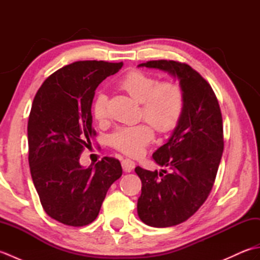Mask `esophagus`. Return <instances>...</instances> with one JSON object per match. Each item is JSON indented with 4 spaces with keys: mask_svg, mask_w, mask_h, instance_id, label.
I'll return each instance as SVG.
<instances>
[{
    "mask_svg": "<svg viewBox=\"0 0 260 260\" xmlns=\"http://www.w3.org/2000/svg\"><path fill=\"white\" fill-rule=\"evenodd\" d=\"M121 167H123V170L125 172H132L135 168V162L132 161L129 158H125L123 159V162H121Z\"/></svg>",
    "mask_w": 260,
    "mask_h": 260,
    "instance_id": "34e87169",
    "label": "esophagus"
}]
</instances>
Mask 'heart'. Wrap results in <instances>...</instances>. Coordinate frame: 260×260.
Returning <instances> with one entry per match:
<instances>
[{
    "label": "heart",
    "mask_w": 260,
    "mask_h": 260,
    "mask_svg": "<svg viewBox=\"0 0 260 260\" xmlns=\"http://www.w3.org/2000/svg\"><path fill=\"white\" fill-rule=\"evenodd\" d=\"M119 88L141 103V117L151 122L158 133H169L179 125L184 113L185 97L178 81H158L155 76L144 71L131 70L119 81ZM107 104V96L103 92L93 99L92 116L99 123L108 118ZM150 125L140 123L117 127L109 137L110 145L127 155L139 156L154 139Z\"/></svg>",
    "instance_id": "heart-1"
}]
</instances>
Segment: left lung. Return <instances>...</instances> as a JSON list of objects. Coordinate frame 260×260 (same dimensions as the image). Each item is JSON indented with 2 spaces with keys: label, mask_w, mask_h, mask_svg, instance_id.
<instances>
[{
  "label": "left lung",
  "mask_w": 260,
  "mask_h": 260,
  "mask_svg": "<svg viewBox=\"0 0 260 260\" xmlns=\"http://www.w3.org/2000/svg\"><path fill=\"white\" fill-rule=\"evenodd\" d=\"M178 77L185 108L167 144L153 159L170 173L135 168L142 181L137 213L151 227L165 228L184 222L194 214L212 190L223 152L222 115L209 82L184 62L152 60L141 63Z\"/></svg>",
  "instance_id": "left-lung-1"
}]
</instances>
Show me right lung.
I'll use <instances>...</instances> for the list:
<instances>
[{
	"label": "right lung",
	"mask_w": 260,
	"mask_h": 260,
	"mask_svg": "<svg viewBox=\"0 0 260 260\" xmlns=\"http://www.w3.org/2000/svg\"><path fill=\"white\" fill-rule=\"evenodd\" d=\"M123 62L76 61L57 70L33 99L27 121L33 184L49 217L82 227L97 218L106 193L123 170L114 157L82 168L79 158L96 136L91 104L95 90Z\"/></svg>",
	"instance_id": "obj_1"
}]
</instances>
